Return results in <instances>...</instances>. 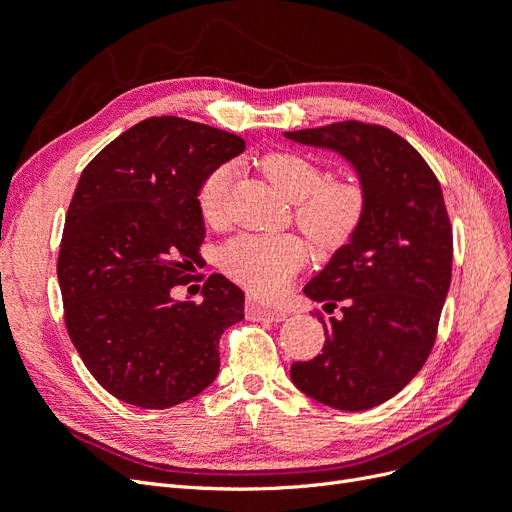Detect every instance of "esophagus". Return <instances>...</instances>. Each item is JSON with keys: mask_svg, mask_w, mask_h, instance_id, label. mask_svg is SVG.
I'll return each instance as SVG.
<instances>
[{"mask_svg": "<svg viewBox=\"0 0 512 512\" xmlns=\"http://www.w3.org/2000/svg\"><path fill=\"white\" fill-rule=\"evenodd\" d=\"M247 316L271 320V322H282V320H286L288 314H286V309H282V307L265 305L260 301H247Z\"/></svg>", "mask_w": 512, "mask_h": 512, "instance_id": "1", "label": "esophagus"}]
</instances>
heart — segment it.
<instances>
[{
    "instance_id": "obj_1",
    "label": "heart",
    "mask_w": 512,
    "mask_h": 512,
    "mask_svg": "<svg viewBox=\"0 0 512 512\" xmlns=\"http://www.w3.org/2000/svg\"><path fill=\"white\" fill-rule=\"evenodd\" d=\"M262 173L288 200L297 203V224L318 245L335 247L348 241L365 213V190L354 179H328L324 170L301 153L277 151L262 160ZM232 168L211 170L200 183L198 207L207 222L224 213ZM305 262V247L292 235H239L222 250L224 271L247 290L271 294Z\"/></svg>"
}]
</instances>
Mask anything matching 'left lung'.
Here are the masks:
<instances>
[{"label":"left lung","instance_id":"obj_1","mask_svg":"<svg viewBox=\"0 0 512 512\" xmlns=\"http://www.w3.org/2000/svg\"><path fill=\"white\" fill-rule=\"evenodd\" d=\"M342 156L365 190V213L346 245L303 288L342 318L322 320V354L292 363L299 391L335 410L384 404L421 371L451 286L453 230L436 175L389 128L339 121L284 132Z\"/></svg>","mask_w":512,"mask_h":512}]
</instances>
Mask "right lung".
<instances>
[{
  "mask_svg": "<svg viewBox=\"0 0 512 512\" xmlns=\"http://www.w3.org/2000/svg\"><path fill=\"white\" fill-rule=\"evenodd\" d=\"M243 151L237 134L149 117L81 173L57 260L66 329L91 376L126 404L173 408L218 376L243 290L213 273L200 303L170 292L200 267V183Z\"/></svg>",
  "mask_w": 512,
  "mask_h": 512,
  "instance_id": "obj_1",
  "label": "right lung"
}]
</instances>
